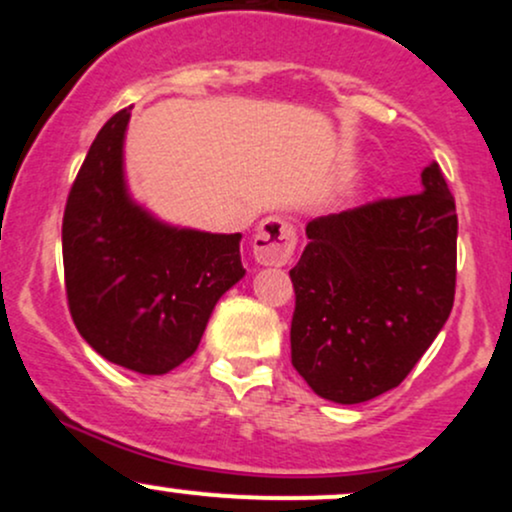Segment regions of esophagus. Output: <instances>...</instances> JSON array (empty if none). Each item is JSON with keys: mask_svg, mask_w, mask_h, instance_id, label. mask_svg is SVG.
<instances>
[{"mask_svg": "<svg viewBox=\"0 0 512 512\" xmlns=\"http://www.w3.org/2000/svg\"><path fill=\"white\" fill-rule=\"evenodd\" d=\"M296 228L286 219L269 216L260 223L255 238H252V255L267 267H281L291 260L296 250Z\"/></svg>", "mask_w": 512, "mask_h": 512, "instance_id": "34e87169", "label": "esophagus"}]
</instances>
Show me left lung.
Segmentation results:
<instances>
[{
	"label": "left lung",
	"mask_w": 512,
	"mask_h": 512,
	"mask_svg": "<svg viewBox=\"0 0 512 512\" xmlns=\"http://www.w3.org/2000/svg\"><path fill=\"white\" fill-rule=\"evenodd\" d=\"M419 195L317 216L291 269V363L315 395L358 404L402 383L455 301V197L438 163Z\"/></svg>",
	"instance_id": "obj_1"
}]
</instances>
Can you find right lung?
<instances>
[{
    "instance_id": "obj_1",
    "label": "right lung",
    "mask_w": 512,
    "mask_h": 512,
    "mask_svg": "<svg viewBox=\"0 0 512 512\" xmlns=\"http://www.w3.org/2000/svg\"><path fill=\"white\" fill-rule=\"evenodd\" d=\"M127 122V108L105 122L69 190L64 286L76 330L98 354L163 375L195 354L216 301L243 279V236L175 228L139 207L122 163Z\"/></svg>"
}]
</instances>
